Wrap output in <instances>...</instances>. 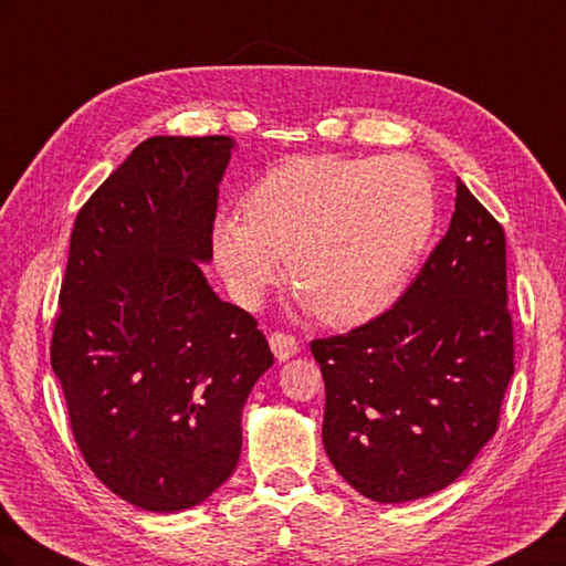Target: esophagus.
I'll return each mask as SVG.
<instances>
[{
    "label": "esophagus",
    "mask_w": 566,
    "mask_h": 566,
    "mask_svg": "<svg viewBox=\"0 0 566 566\" xmlns=\"http://www.w3.org/2000/svg\"><path fill=\"white\" fill-rule=\"evenodd\" d=\"M269 347L279 361H287V358H293L300 352L297 339L293 335H285V333H273L269 337Z\"/></svg>",
    "instance_id": "1"
}]
</instances>
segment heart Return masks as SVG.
Listing matches in <instances>:
<instances>
[{"mask_svg":"<svg viewBox=\"0 0 566 566\" xmlns=\"http://www.w3.org/2000/svg\"><path fill=\"white\" fill-rule=\"evenodd\" d=\"M434 224V181L418 158L304 156L256 179L243 219L219 214L210 243L217 271L245 310L262 304L285 256L304 312L358 325L399 300Z\"/></svg>","mask_w":566,"mask_h":566,"instance_id":"b5f03b06","label":"heart"}]
</instances>
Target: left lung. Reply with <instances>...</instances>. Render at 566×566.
<instances>
[{
	"instance_id": "obj_1",
	"label": "left lung",
	"mask_w": 566,
	"mask_h": 566,
	"mask_svg": "<svg viewBox=\"0 0 566 566\" xmlns=\"http://www.w3.org/2000/svg\"><path fill=\"white\" fill-rule=\"evenodd\" d=\"M505 233L455 179V212L399 302L312 342L325 382L323 447L378 503L453 484L499 427L512 361Z\"/></svg>"
}]
</instances>
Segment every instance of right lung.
Masks as SVG:
<instances>
[{
    "instance_id": "obj_1",
    "label": "right lung",
    "mask_w": 566,
    "mask_h": 566,
    "mask_svg": "<svg viewBox=\"0 0 566 566\" xmlns=\"http://www.w3.org/2000/svg\"><path fill=\"white\" fill-rule=\"evenodd\" d=\"M229 136H150L77 212L51 368L77 447L119 499L193 507L233 474L243 406L273 364L212 262Z\"/></svg>"
}]
</instances>
